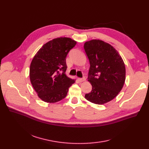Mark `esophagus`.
Returning <instances> with one entry per match:
<instances>
[{
    "label": "esophagus",
    "mask_w": 149,
    "mask_h": 149,
    "mask_svg": "<svg viewBox=\"0 0 149 149\" xmlns=\"http://www.w3.org/2000/svg\"><path fill=\"white\" fill-rule=\"evenodd\" d=\"M77 79H78V81H79V82H84V81H85L86 80V79L85 78V77H82V78H78Z\"/></svg>",
    "instance_id": "obj_1"
}]
</instances>
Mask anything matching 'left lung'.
I'll return each instance as SVG.
<instances>
[{"mask_svg":"<svg viewBox=\"0 0 149 149\" xmlns=\"http://www.w3.org/2000/svg\"><path fill=\"white\" fill-rule=\"evenodd\" d=\"M84 48L90 65L87 79L92 86L85 98L95 104H104L113 100L124 86V62L116 49L103 40L87 41Z\"/></svg>","mask_w":149,"mask_h":149,"instance_id":"obj_1","label":"left lung"}]
</instances>
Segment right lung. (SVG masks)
<instances>
[{"instance_id":"1","label":"right lung","mask_w":149,"mask_h":149,"mask_svg":"<svg viewBox=\"0 0 149 149\" xmlns=\"http://www.w3.org/2000/svg\"><path fill=\"white\" fill-rule=\"evenodd\" d=\"M76 44V41L71 38H58L47 42L34 55L30 67V79L43 101L54 103L62 100L75 82L65 72L67 55Z\"/></svg>"}]
</instances>
